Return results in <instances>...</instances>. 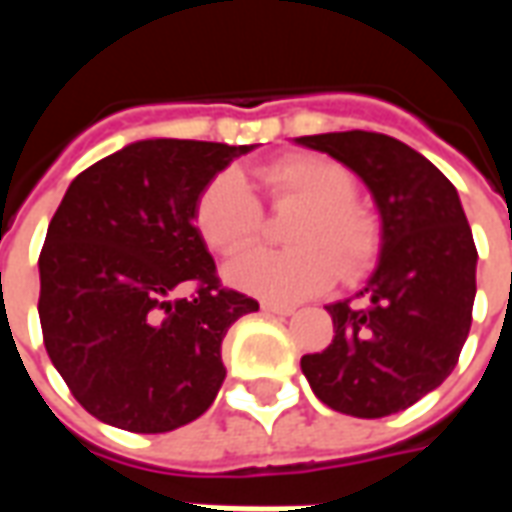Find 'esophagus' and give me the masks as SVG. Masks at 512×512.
Listing matches in <instances>:
<instances>
[{
  "instance_id": "1",
  "label": "esophagus",
  "mask_w": 512,
  "mask_h": 512,
  "mask_svg": "<svg viewBox=\"0 0 512 512\" xmlns=\"http://www.w3.org/2000/svg\"><path fill=\"white\" fill-rule=\"evenodd\" d=\"M260 307H263V312H268V315H293V307H285V304H274V301H263Z\"/></svg>"
}]
</instances>
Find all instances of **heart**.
Listing matches in <instances>:
<instances>
[{
  "instance_id": "1",
  "label": "heart",
  "mask_w": 512,
  "mask_h": 512,
  "mask_svg": "<svg viewBox=\"0 0 512 512\" xmlns=\"http://www.w3.org/2000/svg\"><path fill=\"white\" fill-rule=\"evenodd\" d=\"M274 205H296L288 241L293 249H252L224 268L233 288L271 301L318 296L337 274L356 279L376 263L381 227L365 205L354 200L351 169L321 153H296L260 169ZM194 227L219 255L252 246L263 227L260 202L246 180L224 169L202 186L194 202Z\"/></svg>"
}]
</instances>
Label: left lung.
Masks as SVG:
<instances>
[{
  "label": "left lung",
  "instance_id": "obj_1",
  "mask_svg": "<svg viewBox=\"0 0 512 512\" xmlns=\"http://www.w3.org/2000/svg\"><path fill=\"white\" fill-rule=\"evenodd\" d=\"M362 178L381 219L373 274L351 307L326 310L334 340L301 356L315 397L340 414L376 419L414 406L450 376L472 326L477 249L450 180L400 139L373 131L299 136Z\"/></svg>",
  "mask_w": 512,
  "mask_h": 512
}]
</instances>
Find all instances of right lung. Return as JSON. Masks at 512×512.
<instances>
[{
    "mask_svg": "<svg viewBox=\"0 0 512 512\" xmlns=\"http://www.w3.org/2000/svg\"><path fill=\"white\" fill-rule=\"evenodd\" d=\"M249 150L142 139L71 180L40 252L38 312L51 365L95 419L167 433L216 400L224 334L257 301L219 285L194 202ZM186 281L198 290L180 300Z\"/></svg>",
    "mask_w": 512,
    "mask_h": 512,
    "instance_id": "right-lung-1",
    "label": "right lung"
}]
</instances>
